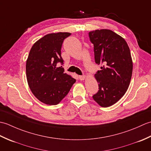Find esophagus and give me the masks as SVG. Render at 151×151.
<instances>
[{
	"mask_svg": "<svg viewBox=\"0 0 151 151\" xmlns=\"http://www.w3.org/2000/svg\"><path fill=\"white\" fill-rule=\"evenodd\" d=\"M79 79L81 80V81H84V80L86 78V76L85 75H83V76H78Z\"/></svg>",
	"mask_w": 151,
	"mask_h": 151,
	"instance_id": "1",
	"label": "esophagus"
}]
</instances>
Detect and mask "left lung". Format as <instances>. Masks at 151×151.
I'll list each match as a JSON object with an SVG mask.
<instances>
[{
	"label": "left lung",
	"mask_w": 151,
	"mask_h": 151,
	"mask_svg": "<svg viewBox=\"0 0 151 151\" xmlns=\"http://www.w3.org/2000/svg\"><path fill=\"white\" fill-rule=\"evenodd\" d=\"M89 36L95 62L102 65L94 75L99 90L93 99L101 106L109 107L123 97L130 85L133 69L130 49L124 38L111 30H93Z\"/></svg>",
	"instance_id": "1"
}]
</instances>
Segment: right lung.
<instances>
[{
	"mask_svg": "<svg viewBox=\"0 0 151 151\" xmlns=\"http://www.w3.org/2000/svg\"><path fill=\"white\" fill-rule=\"evenodd\" d=\"M71 34L57 32L47 34L32 47L26 63L28 84L38 100L48 105H56L70 91L76 80L64 73L61 56L62 43Z\"/></svg>",
	"mask_w": 151,
	"mask_h": 151,
	"instance_id": "right-lung-1",
	"label": "right lung"
}]
</instances>
